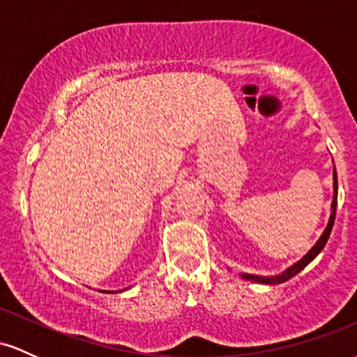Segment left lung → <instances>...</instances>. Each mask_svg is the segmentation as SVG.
Here are the masks:
<instances>
[{
  "mask_svg": "<svg viewBox=\"0 0 357 357\" xmlns=\"http://www.w3.org/2000/svg\"><path fill=\"white\" fill-rule=\"evenodd\" d=\"M334 199H333V204H331V218H329V223H327L326 230L321 235V238L317 240V243L314 245L312 248L307 252V255H304L301 258V260L297 261V264H294L292 267H289L285 270V272L278 273V275H272V277H260V275H250V273H241V277L247 278V280H252V282H258V284H270V285H275V284H282V282L289 280V278H292L294 275H297L301 270H304L307 265L310 264V261L314 260L315 257L319 255V253L322 252V248L326 247L327 240H329V235L331 231H333V227H334V220H335V206H337V174H335V167H334Z\"/></svg>",
  "mask_w": 357,
  "mask_h": 357,
  "instance_id": "obj_1",
  "label": "left lung"
}]
</instances>
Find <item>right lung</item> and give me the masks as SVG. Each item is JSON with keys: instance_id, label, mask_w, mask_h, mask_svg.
<instances>
[{"instance_id": "right-lung-1", "label": "right lung", "mask_w": 357, "mask_h": 357, "mask_svg": "<svg viewBox=\"0 0 357 357\" xmlns=\"http://www.w3.org/2000/svg\"><path fill=\"white\" fill-rule=\"evenodd\" d=\"M100 292H104V290H100ZM119 292H121V290H119ZM107 294H112V292H110V290H107Z\"/></svg>"}]
</instances>
